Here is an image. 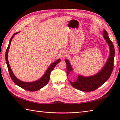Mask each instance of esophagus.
<instances>
[{
    "mask_svg": "<svg viewBox=\"0 0 120 120\" xmlns=\"http://www.w3.org/2000/svg\"><path fill=\"white\" fill-rule=\"evenodd\" d=\"M60 57L62 59L64 58L67 56V52H65V51H61V52H60Z\"/></svg>",
    "mask_w": 120,
    "mask_h": 120,
    "instance_id": "esophagus-1",
    "label": "esophagus"
}]
</instances>
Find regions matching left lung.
Returning a JSON list of instances; mask_svg holds the SVG:
<instances>
[{
    "label": "left lung",
    "mask_w": 120,
    "mask_h": 120,
    "mask_svg": "<svg viewBox=\"0 0 120 120\" xmlns=\"http://www.w3.org/2000/svg\"><path fill=\"white\" fill-rule=\"evenodd\" d=\"M103 37L108 43L110 48V54L106 64L99 72L93 76L89 77H84L81 75H78L77 79L75 81L70 82L74 88L79 90L85 92H91L95 90L96 89L103 85L110 77L113 68V61L114 57V48L110 39H109L107 32L105 30H103ZM67 63V76L69 74L73 68L70 63L68 59H65Z\"/></svg>",
    "instance_id": "obj_1"
}]
</instances>
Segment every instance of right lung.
<instances>
[{
    "label": "right lung",
    "mask_w": 120,
    "mask_h": 120,
    "mask_svg": "<svg viewBox=\"0 0 120 120\" xmlns=\"http://www.w3.org/2000/svg\"><path fill=\"white\" fill-rule=\"evenodd\" d=\"M19 32L20 31L15 33V34H13V35L11 37V39H10L9 44L8 46V48L6 52V63L7 65L8 68V71L10 74V77H11L12 80L13 81V82L16 84V85L20 86V87L22 89H25V90L28 91H31V92L39 90L40 89L42 88L43 87H44V86H45L48 83L50 79L51 72H52L53 68H55L56 65L60 62L61 60L60 59H58L57 60H56V61L53 62L52 64H51V65L49 66V67L47 68V71H46V72L45 73L44 75H43L40 79H39V80H38L35 81H34V82H24V81H22L21 80H19V79L16 78V76L14 75L13 73V72L12 71L11 68H10L8 59V55L9 49L10 47V45H11V43L12 39L13 38V37H14V35L15 34H19Z\"/></svg>",
    "instance_id": "obj_1"
}]
</instances>
